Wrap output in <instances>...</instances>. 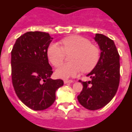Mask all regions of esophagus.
Returning <instances> with one entry per match:
<instances>
[{
	"mask_svg": "<svg viewBox=\"0 0 132 132\" xmlns=\"http://www.w3.org/2000/svg\"><path fill=\"white\" fill-rule=\"evenodd\" d=\"M73 80H64V84H67V83H71L72 82Z\"/></svg>",
	"mask_w": 132,
	"mask_h": 132,
	"instance_id": "34e87169",
	"label": "esophagus"
}]
</instances>
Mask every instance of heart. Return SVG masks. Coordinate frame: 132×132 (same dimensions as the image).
<instances>
[{
	"instance_id": "heart-1",
	"label": "heart",
	"mask_w": 132,
	"mask_h": 132,
	"mask_svg": "<svg viewBox=\"0 0 132 132\" xmlns=\"http://www.w3.org/2000/svg\"><path fill=\"white\" fill-rule=\"evenodd\" d=\"M62 47L52 43L47 48V57L54 66H59L66 54L70 56V62L62 64L56 70L57 76L68 78L78 75L80 71L88 72L95 68L100 59V49L91 44L89 39L79 35H72L62 40Z\"/></svg>"
}]
</instances>
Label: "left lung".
<instances>
[{
  "mask_svg": "<svg viewBox=\"0 0 132 132\" xmlns=\"http://www.w3.org/2000/svg\"><path fill=\"white\" fill-rule=\"evenodd\" d=\"M101 52L100 59L87 76L90 81L83 82L78 100L89 110H97L108 104L114 97L120 78L119 55L114 42L105 35L97 34L95 37Z\"/></svg>",
  "mask_w": 132,
  "mask_h": 132,
  "instance_id": "1",
  "label": "left lung"
}]
</instances>
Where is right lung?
Segmentation results:
<instances>
[{
	"label": "right lung",
	"instance_id": "1",
	"mask_svg": "<svg viewBox=\"0 0 132 132\" xmlns=\"http://www.w3.org/2000/svg\"><path fill=\"white\" fill-rule=\"evenodd\" d=\"M52 40L49 34L29 31L21 35L11 51L12 82L20 100L30 109L42 111L56 100V91L63 86L61 79L53 80L47 48Z\"/></svg>",
	"mask_w": 132,
	"mask_h": 132
}]
</instances>
